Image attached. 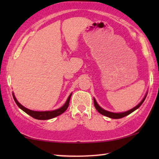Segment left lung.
<instances>
[{"label":"left lung","mask_w":159,"mask_h":159,"mask_svg":"<svg viewBox=\"0 0 159 159\" xmlns=\"http://www.w3.org/2000/svg\"><path fill=\"white\" fill-rule=\"evenodd\" d=\"M147 95V92L146 93V95H144V98L142 99V100L139 102V103L138 104V105L135 106L134 107H133V109H131L130 110H128L127 111H125V112H120V113H114V112H111V111H107V110L102 109V107L99 105L98 104V102L95 100V98L94 99V105H95V109L98 110V111L99 113V114H101L102 115L105 116H107L109 118H114V119H118V118H121L123 117H125L126 116L129 115L130 114H131L132 112H133L134 111H135L136 109H138L139 107H140L142 103H143L144 99H146V97Z\"/></svg>","instance_id":"obj_1"}]
</instances>
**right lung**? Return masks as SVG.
Wrapping results in <instances>:
<instances>
[{"mask_svg":"<svg viewBox=\"0 0 159 159\" xmlns=\"http://www.w3.org/2000/svg\"><path fill=\"white\" fill-rule=\"evenodd\" d=\"M71 95H72V93L70 94L69 98H67L65 103H64V105L62 107H61L60 108H59L57 109H55V110H52V111H33V110L29 109L26 108V107L21 105L20 102H19L17 100V99H16L14 93H12L13 98H14V100L15 102V103L17 104V105L19 107H20V108L21 110H23L26 113V114H29V116H31V117L36 118V119H38V120L51 119V118H55L56 116H60V114H63V113L67 109V108H68L69 104V102H70V98H71Z\"/></svg>","mask_w":159,"mask_h":159,"instance_id":"1","label":"right lung"}]
</instances>
